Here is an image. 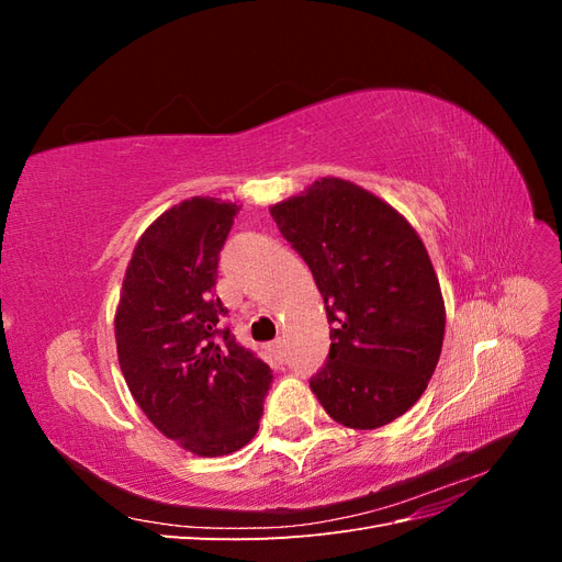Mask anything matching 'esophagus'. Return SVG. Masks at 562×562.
Listing matches in <instances>:
<instances>
[{
    "mask_svg": "<svg viewBox=\"0 0 562 562\" xmlns=\"http://www.w3.org/2000/svg\"><path fill=\"white\" fill-rule=\"evenodd\" d=\"M269 353H271V359H274L277 366L283 363V342H281V339H277L274 345H269Z\"/></svg>",
    "mask_w": 562,
    "mask_h": 562,
    "instance_id": "esophagus-1",
    "label": "esophagus"
}]
</instances>
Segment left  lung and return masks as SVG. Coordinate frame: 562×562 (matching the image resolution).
Here are the masks:
<instances>
[{
    "mask_svg": "<svg viewBox=\"0 0 562 562\" xmlns=\"http://www.w3.org/2000/svg\"><path fill=\"white\" fill-rule=\"evenodd\" d=\"M269 213L310 265L333 323L314 396L349 429L394 422L427 389L446 335L443 293L419 234L391 203L333 176Z\"/></svg>",
    "mask_w": 562,
    "mask_h": 562,
    "instance_id": "left-lung-1",
    "label": "left lung"
}]
</instances>
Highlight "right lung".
<instances>
[{"mask_svg": "<svg viewBox=\"0 0 562 562\" xmlns=\"http://www.w3.org/2000/svg\"><path fill=\"white\" fill-rule=\"evenodd\" d=\"M239 203L192 196L133 248L114 314L119 368L145 417L196 457L241 450L258 434L269 366L220 326L213 285Z\"/></svg>", "mask_w": 562, "mask_h": 562, "instance_id": "add662e5", "label": "right lung"}]
</instances>
